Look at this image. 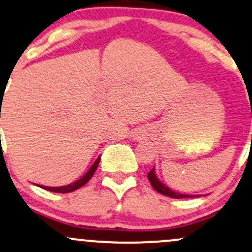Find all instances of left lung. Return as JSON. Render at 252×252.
<instances>
[{
	"mask_svg": "<svg viewBox=\"0 0 252 252\" xmlns=\"http://www.w3.org/2000/svg\"><path fill=\"white\" fill-rule=\"evenodd\" d=\"M147 177L149 179V182H151L152 187H153V189L158 191L159 193H161V195H165V196H168V197H172V198H189V197H196L195 195H187V193H181V192H176L173 191V190L168 189L166 185H164L161 183V182L159 181V179L157 178L156 176V172H154V168H152L151 171L147 173Z\"/></svg>",
	"mask_w": 252,
	"mask_h": 252,
	"instance_id": "obj_1",
	"label": "left lung"
}]
</instances>
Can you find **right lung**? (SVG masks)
<instances>
[{
    "instance_id": "obj_1",
    "label": "right lung",
    "mask_w": 252,
    "mask_h": 252,
    "mask_svg": "<svg viewBox=\"0 0 252 252\" xmlns=\"http://www.w3.org/2000/svg\"><path fill=\"white\" fill-rule=\"evenodd\" d=\"M99 161H100V158H98V159L95 160L94 164L92 165V167L88 170V172L86 173V175L82 177V178H80L79 181L74 182V183H71L69 185H64V187H59V188H52V187H40V188H43V189H45V190H49V191L60 192V193H67V192L74 191V190H76V189H79V188L84 187V185L87 183V182L90 181L91 178H92V176L94 175L96 167H98Z\"/></svg>"
}]
</instances>
